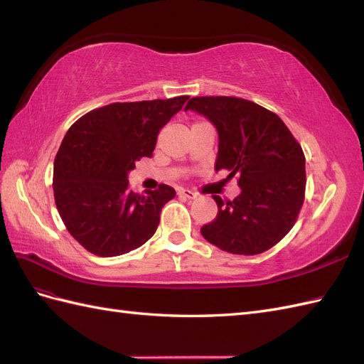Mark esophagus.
Masks as SVG:
<instances>
[{
  "label": "esophagus",
  "instance_id": "esophagus-1",
  "mask_svg": "<svg viewBox=\"0 0 364 364\" xmlns=\"http://www.w3.org/2000/svg\"><path fill=\"white\" fill-rule=\"evenodd\" d=\"M178 194L181 197H185V199H196V197H197V193L193 191V190H188V188H181L178 191Z\"/></svg>",
  "mask_w": 364,
  "mask_h": 364
}]
</instances>
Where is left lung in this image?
Here are the masks:
<instances>
[{
	"instance_id": "1",
	"label": "left lung",
	"mask_w": 364,
	"mask_h": 364,
	"mask_svg": "<svg viewBox=\"0 0 364 364\" xmlns=\"http://www.w3.org/2000/svg\"><path fill=\"white\" fill-rule=\"evenodd\" d=\"M206 117L218 132L215 170L238 176L241 193L223 202L200 232L237 255H258L290 232L304 203L305 156L284 121L266 107L237 97H194L185 111Z\"/></svg>"
}]
</instances>
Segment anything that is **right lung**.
Here are the masks:
<instances>
[{"instance_id": "right-lung-1", "label": "right lung", "mask_w": 364, "mask_h": 364, "mask_svg": "<svg viewBox=\"0 0 364 364\" xmlns=\"http://www.w3.org/2000/svg\"><path fill=\"white\" fill-rule=\"evenodd\" d=\"M188 98L112 103L68 129L54 159V202L68 232L87 252L124 255L156 232L161 209L176 191L161 183L135 194L127 174L136 161L153 155L159 130Z\"/></svg>"}]
</instances>
